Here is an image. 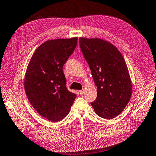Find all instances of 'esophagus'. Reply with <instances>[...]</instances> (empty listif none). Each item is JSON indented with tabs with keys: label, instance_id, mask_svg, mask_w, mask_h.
Masks as SVG:
<instances>
[{
	"label": "esophagus",
	"instance_id": "obj_1",
	"mask_svg": "<svg viewBox=\"0 0 156 156\" xmlns=\"http://www.w3.org/2000/svg\"><path fill=\"white\" fill-rule=\"evenodd\" d=\"M78 93L80 94H83L84 93V90H78Z\"/></svg>",
	"mask_w": 156,
	"mask_h": 156
}]
</instances>
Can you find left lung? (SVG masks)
I'll return each mask as SVG.
<instances>
[{
  "mask_svg": "<svg viewBox=\"0 0 156 156\" xmlns=\"http://www.w3.org/2000/svg\"><path fill=\"white\" fill-rule=\"evenodd\" d=\"M79 43L97 87V99L90 104L99 116L114 118L124 110L133 91L124 57L104 40L80 38Z\"/></svg>",
  "mask_w": 156,
  "mask_h": 156,
  "instance_id": "obj_1",
  "label": "left lung"
}]
</instances>
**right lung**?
Listing matches in <instances>:
<instances>
[{
  "label": "right lung",
  "mask_w": 156,
  "mask_h": 156,
  "mask_svg": "<svg viewBox=\"0 0 156 156\" xmlns=\"http://www.w3.org/2000/svg\"><path fill=\"white\" fill-rule=\"evenodd\" d=\"M78 38L47 41L37 48L26 72L24 88L30 103L53 122L69 112L76 94L67 89L63 66L73 53Z\"/></svg>",
  "instance_id": "add662e5"
}]
</instances>
